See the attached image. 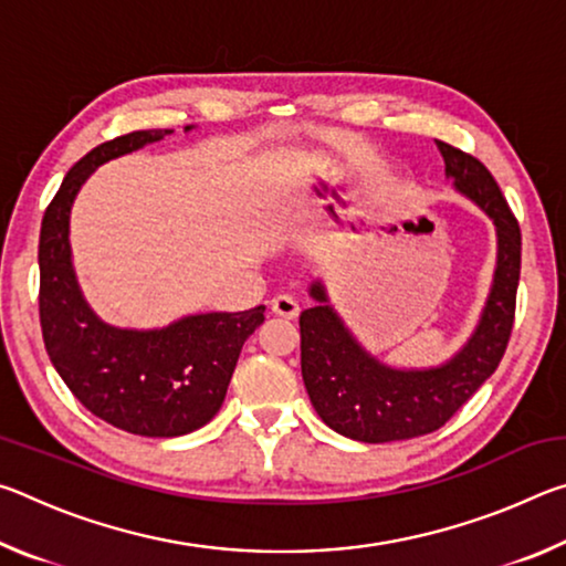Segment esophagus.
Segmentation results:
<instances>
[{"label":"esophagus","instance_id":"esophagus-1","mask_svg":"<svg viewBox=\"0 0 566 566\" xmlns=\"http://www.w3.org/2000/svg\"><path fill=\"white\" fill-rule=\"evenodd\" d=\"M272 312L284 319H294L300 314V302L292 294H276L272 300Z\"/></svg>","mask_w":566,"mask_h":566}]
</instances>
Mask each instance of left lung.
Here are the masks:
<instances>
[{"label":"left lung","instance_id":"1","mask_svg":"<svg viewBox=\"0 0 566 566\" xmlns=\"http://www.w3.org/2000/svg\"><path fill=\"white\" fill-rule=\"evenodd\" d=\"M447 177L494 219L500 237L494 286L467 347L437 369L399 371L369 357L312 284L317 306L300 314L302 377L317 415L334 432L367 444L397 442L444 427L494 375L512 337L522 270V232L500 185L482 161L437 139Z\"/></svg>","mask_w":566,"mask_h":566}]
</instances>
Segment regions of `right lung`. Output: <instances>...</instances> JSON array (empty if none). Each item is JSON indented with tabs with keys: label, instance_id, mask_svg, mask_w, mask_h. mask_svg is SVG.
<instances>
[{
	"label": "right lung",
	"instance_id": "obj_1",
	"mask_svg": "<svg viewBox=\"0 0 566 566\" xmlns=\"http://www.w3.org/2000/svg\"><path fill=\"white\" fill-rule=\"evenodd\" d=\"M171 129H145L94 147L66 171L42 217L40 324L44 347L72 395L94 417L142 437H181L205 427L227 397L244 342L264 322V304L212 312L167 329H114L94 317L70 260V209L104 161L157 142Z\"/></svg>",
	"mask_w": 566,
	"mask_h": 566
}]
</instances>
